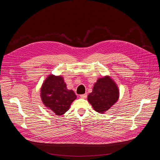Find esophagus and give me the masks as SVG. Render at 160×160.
I'll use <instances>...</instances> for the list:
<instances>
[{"label":"esophagus","instance_id":"1","mask_svg":"<svg viewBox=\"0 0 160 160\" xmlns=\"http://www.w3.org/2000/svg\"><path fill=\"white\" fill-rule=\"evenodd\" d=\"M87 97H88V95H87L86 93L85 94H82V95H80V98H83V99H85Z\"/></svg>","mask_w":160,"mask_h":160}]
</instances>
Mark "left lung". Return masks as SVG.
Returning a JSON list of instances; mask_svg holds the SVG:
<instances>
[{"label":"left lung","mask_w":160,"mask_h":160,"mask_svg":"<svg viewBox=\"0 0 160 160\" xmlns=\"http://www.w3.org/2000/svg\"><path fill=\"white\" fill-rule=\"evenodd\" d=\"M119 96L117 84L109 76L99 78L88 99L95 111L103 113L117 102Z\"/></svg>","instance_id":"left-lung-1"}]
</instances>
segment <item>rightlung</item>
I'll return each instance as SVG.
<instances>
[{
	"label": "right lung",
	"mask_w": 160,
	"mask_h": 160,
	"mask_svg": "<svg viewBox=\"0 0 160 160\" xmlns=\"http://www.w3.org/2000/svg\"><path fill=\"white\" fill-rule=\"evenodd\" d=\"M41 98L46 108L57 115H61L69 110L77 96L73 91L67 89L61 75H49L41 87Z\"/></svg>",
	"instance_id": "right-lung-1"
}]
</instances>
